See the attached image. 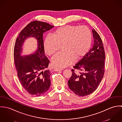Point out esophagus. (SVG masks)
<instances>
[{
	"label": "esophagus",
	"instance_id": "1",
	"mask_svg": "<svg viewBox=\"0 0 122 122\" xmlns=\"http://www.w3.org/2000/svg\"><path fill=\"white\" fill-rule=\"evenodd\" d=\"M62 69H59V68H55L53 69V71H61L62 70Z\"/></svg>",
	"mask_w": 122,
	"mask_h": 122
}]
</instances>
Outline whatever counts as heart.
Instances as JSON below:
<instances>
[{
    "label": "heart",
    "instance_id": "heart-1",
    "mask_svg": "<svg viewBox=\"0 0 122 122\" xmlns=\"http://www.w3.org/2000/svg\"><path fill=\"white\" fill-rule=\"evenodd\" d=\"M92 42L91 30L86 26L66 25L57 29L52 36H47L44 41L45 52L51 56L62 45L63 52L54 55L52 65L65 68L73 63L76 58L81 59L89 51Z\"/></svg>",
    "mask_w": 122,
    "mask_h": 122
}]
</instances>
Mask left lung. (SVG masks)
<instances>
[{
  "label": "left lung",
  "instance_id": "obj_1",
  "mask_svg": "<svg viewBox=\"0 0 122 122\" xmlns=\"http://www.w3.org/2000/svg\"><path fill=\"white\" fill-rule=\"evenodd\" d=\"M94 39L89 52L73 67L79 73L72 70L68 81L70 89L79 96H85L95 91L103 78L105 71V53L102 40L94 29L92 30Z\"/></svg>",
  "mask_w": 122,
  "mask_h": 122
}]
</instances>
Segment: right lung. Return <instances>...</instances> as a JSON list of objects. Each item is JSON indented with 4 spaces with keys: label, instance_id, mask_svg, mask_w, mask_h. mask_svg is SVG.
Wrapping results in <instances>:
<instances>
[{
    "label": "right lung",
    "instance_id": "1",
    "mask_svg": "<svg viewBox=\"0 0 122 122\" xmlns=\"http://www.w3.org/2000/svg\"><path fill=\"white\" fill-rule=\"evenodd\" d=\"M53 27L46 22L33 21L20 31L15 43L14 55L19 79L24 89L33 96L43 95L51 85L50 71L46 70L50 61L45 55L43 35ZM29 37L37 40L38 49L33 54L22 56V46Z\"/></svg>",
    "mask_w": 122,
    "mask_h": 122
}]
</instances>
